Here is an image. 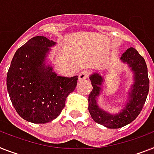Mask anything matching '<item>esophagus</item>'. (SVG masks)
<instances>
[{
	"label": "esophagus",
	"mask_w": 154,
	"mask_h": 154,
	"mask_svg": "<svg viewBox=\"0 0 154 154\" xmlns=\"http://www.w3.org/2000/svg\"><path fill=\"white\" fill-rule=\"evenodd\" d=\"M88 75H89V72H88L87 70L82 71L78 74V79L79 81H83L88 77Z\"/></svg>",
	"instance_id": "obj_1"
}]
</instances>
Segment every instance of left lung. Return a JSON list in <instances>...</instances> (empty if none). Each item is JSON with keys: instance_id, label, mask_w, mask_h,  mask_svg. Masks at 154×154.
<instances>
[{"instance_id": "left-lung-1", "label": "left lung", "mask_w": 154, "mask_h": 154, "mask_svg": "<svg viewBox=\"0 0 154 154\" xmlns=\"http://www.w3.org/2000/svg\"><path fill=\"white\" fill-rule=\"evenodd\" d=\"M120 59L123 62H127L134 73V83L129 92V101L120 113L112 116L99 108L96 98L100 94V85H102L103 79L98 73H94L90 77L93 87L88 96L90 115L95 122L112 129L124 127L138 117L144 106L149 88L147 66L143 57L140 55L137 50L130 47L123 53Z\"/></svg>"}]
</instances>
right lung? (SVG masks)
<instances>
[{
  "label": "right lung",
  "instance_id": "obj_1",
  "mask_svg": "<svg viewBox=\"0 0 154 154\" xmlns=\"http://www.w3.org/2000/svg\"><path fill=\"white\" fill-rule=\"evenodd\" d=\"M55 42L35 36L17 50L7 73V89L19 116L33 123H46L59 116L78 76L64 77L44 66L46 55Z\"/></svg>",
  "mask_w": 154,
  "mask_h": 154
}]
</instances>
